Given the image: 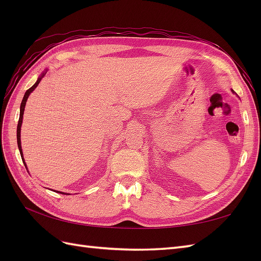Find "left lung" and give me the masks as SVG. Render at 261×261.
Here are the masks:
<instances>
[{
	"label": "left lung",
	"instance_id": "8db88e82",
	"mask_svg": "<svg viewBox=\"0 0 261 261\" xmlns=\"http://www.w3.org/2000/svg\"><path fill=\"white\" fill-rule=\"evenodd\" d=\"M232 92H233V91H232Z\"/></svg>",
	"mask_w": 261,
	"mask_h": 261
}]
</instances>
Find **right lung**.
Masks as SVG:
<instances>
[{
	"instance_id": "obj_1",
	"label": "right lung",
	"mask_w": 261,
	"mask_h": 261,
	"mask_svg": "<svg viewBox=\"0 0 261 261\" xmlns=\"http://www.w3.org/2000/svg\"><path fill=\"white\" fill-rule=\"evenodd\" d=\"M47 70H48V69L43 70L42 73H41V75L38 77V80H37V82L35 83V84H33V85L29 88V90H28V91L24 93V96H23V98H22V102H21V105H20V118H19V122H18V127H16V140H18V147H19V150H20V154H21L22 162H23V164H24V166H25V168H27V164H25V162H24L23 152H22V148H21V126H22V120H23L24 108H25V103H27L28 97H29L30 94L36 90V87L38 86L39 83H40V81L42 80V77L47 74ZM27 170H28V168H27ZM57 193L64 194V195H65V194H67V193H63V192H57ZM68 195H69V194H68Z\"/></svg>"
}]
</instances>
